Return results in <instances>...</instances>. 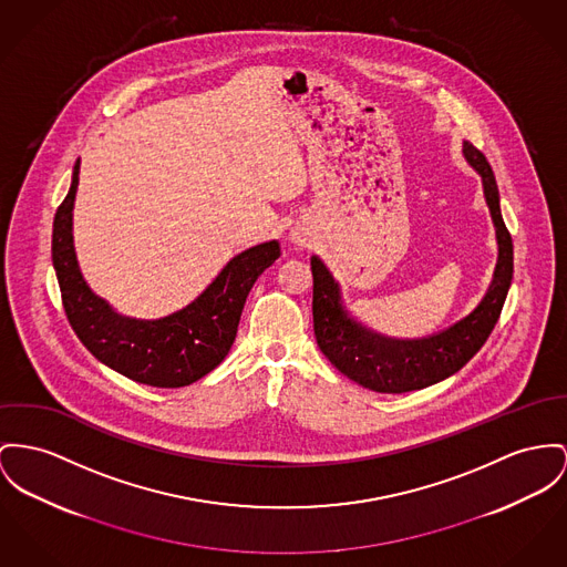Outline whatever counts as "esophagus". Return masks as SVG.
<instances>
[{"label": "esophagus", "mask_w": 567, "mask_h": 567, "mask_svg": "<svg viewBox=\"0 0 567 567\" xmlns=\"http://www.w3.org/2000/svg\"><path fill=\"white\" fill-rule=\"evenodd\" d=\"M292 240H295L297 245H305V240H302L301 234H292Z\"/></svg>", "instance_id": "esophagus-1"}]
</instances>
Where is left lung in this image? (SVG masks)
I'll return each instance as SVG.
<instances>
[{"mask_svg": "<svg viewBox=\"0 0 567 567\" xmlns=\"http://www.w3.org/2000/svg\"><path fill=\"white\" fill-rule=\"evenodd\" d=\"M462 154L482 178L498 256L484 299L450 329L421 340H393L374 333L350 316L341 299L340 284L318 256H311L316 341L343 377L377 393L425 389L462 370L488 340L512 286L514 245L501 217L491 163L468 142H462Z\"/></svg>", "mask_w": 567, "mask_h": 567, "instance_id": "1", "label": "left lung"}]
</instances>
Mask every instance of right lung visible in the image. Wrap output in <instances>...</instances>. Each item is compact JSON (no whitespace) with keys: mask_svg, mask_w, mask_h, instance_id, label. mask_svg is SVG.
<instances>
[{"mask_svg":"<svg viewBox=\"0 0 567 567\" xmlns=\"http://www.w3.org/2000/svg\"><path fill=\"white\" fill-rule=\"evenodd\" d=\"M76 187L79 158L69 195L55 213L51 240L62 302L76 338L101 363L142 384L176 389L213 372L234 343L256 279L281 256L279 243L268 240L234 256L197 299L169 316L156 320L122 316L92 292L76 262Z\"/></svg>","mask_w":567,"mask_h":567,"instance_id":"right-lung-1","label":"right lung"}]
</instances>
